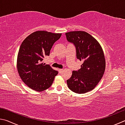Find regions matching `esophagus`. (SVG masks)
Segmentation results:
<instances>
[{
    "mask_svg": "<svg viewBox=\"0 0 125 125\" xmlns=\"http://www.w3.org/2000/svg\"><path fill=\"white\" fill-rule=\"evenodd\" d=\"M62 71H63V69H59V73H62Z\"/></svg>",
    "mask_w": 125,
    "mask_h": 125,
    "instance_id": "1",
    "label": "esophagus"
}]
</instances>
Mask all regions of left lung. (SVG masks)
<instances>
[{
  "label": "left lung",
  "mask_w": 125,
  "mask_h": 125,
  "mask_svg": "<svg viewBox=\"0 0 125 125\" xmlns=\"http://www.w3.org/2000/svg\"><path fill=\"white\" fill-rule=\"evenodd\" d=\"M67 41L76 49L77 58L83 63L78 71L67 80L68 87L77 94L93 90L100 82L105 69L103 51L95 38L85 31H71L65 33Z\"/></svg>",
  "instance_id": "8db88e82"
}]
</instances>
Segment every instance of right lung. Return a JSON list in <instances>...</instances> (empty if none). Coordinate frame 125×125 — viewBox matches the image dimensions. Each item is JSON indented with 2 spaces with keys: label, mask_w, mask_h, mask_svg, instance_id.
<instances>
[{
  "label": "right lung",
  "mask_w": 125,
  "mask_h": 125,
  "mask_svg": "<svg viewBox=\"0 0 125 125\" xmlns=\"http://www.w3.org/2000/svg\"><path fill=\"white\" fill-rule=\"evenodd\" d=\"M62 33L37 31L27 36L18 52L17 68L24 83L32 89L41 92L50 88L58 71L43 60L50 56V50Z\"/></svg>",
  "instance_id": "add662e5"
}]
</instances>
